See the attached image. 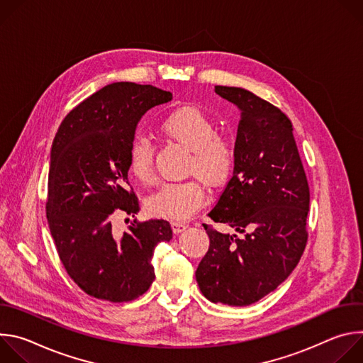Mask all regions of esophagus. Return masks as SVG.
Returning a JSON list of instances; mask_svg holds the SVG:
<instances>
[{
	"label": "esophagus",
	"instance_id": "obj_1",
	"mask_svg": "<svg viewBox=\"0 0 363 363\" xmlns=\"http://www.w3.org/2000/svg\"><path fill=\"white\" fill-rule=\"evenodd\" d=\"M171 227H172V231H174L175 234H179V233H182V231H185V230L188 228V224L181 223V221H172V223H171Z\"/></svg>",
	"mask_w": 363,
	"mask_h": 363
}]
</instances>
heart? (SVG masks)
<instances>
[{
  "label": "heart",
  "mask_w": 363,
  "mask_h": 363,
  "mask_svg": "<svg viewBox=\"0 0 363 363\" xmlns=\"http://www.w3.org/2000/svg\"><path fill=\"white\" fill-rule=\"evenodd\" d=\"M160 128L167 139L189 150L185 174L196 178L162 185L147 198V211L169 220H186L205 199L197 178L211 188L224 185L234 168L235 146L228 136L217 132V123L208 115L194 106L172 111L162 119ZM128 162L138 181L146 185L153 182V146L147 138L136 136L132 140Z\"/></svg>",
  "instance_id": "obj_1"
}]
</instances>
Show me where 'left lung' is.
<instances>
[{
  "instance_id": "obj_1",
  "label": "left lung",
  "mask_w": 363,
  "mask_h": 363,
  "mask_svg": "<svg viewBox=\"0 0 363 363\" xmlns=\"http://www.w3.org/2000/svg\"><path fill=\"white\" fill-rule=\"evenodd\" d=\"M240 109L234 172L203 224L210 248L195 279L213 303L248 306L276 290L297 266L307 242L310 192L290 119L241 87L216 86Z\"/></svg>"
}]
</instances>
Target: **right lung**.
Wrapping results in <instances>:
<instances>
[{"label":"right lung","mask_w":363,"mask_h":363,"mask_svg":"<svg viewBox=\"0 0 363 363\" xmlns=\"http://www.w3.org/2000/svg\"><path fill=\"white\" fill-rule=\"evenodd\" d=\"M171 99L150 84H108L65 118L53 140L48 228L67 274L91 297L123 303L142 296L155 280V247L172 238L165 220L135 218L125 233L113 227L119 214L139 213L128 181L138 122Z\"/></svg>","instance_id":"add662e5"}]
</instances>
